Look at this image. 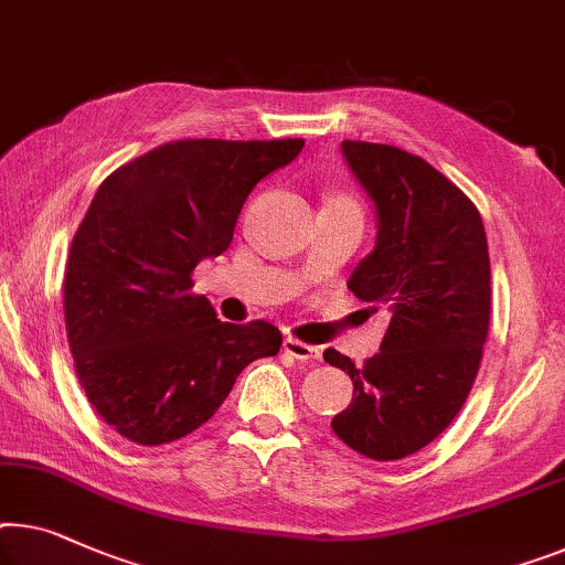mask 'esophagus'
I'll use <instances>...</instances> for the list:
<instances>
[{"label":"esophagus","mask_w":565,"mask_h":565,"mask_svg":"<svg viewBox=\"0 0 565 565\" xmlns=\"http://www.w3.org/2000/svg\"><path fill=\"white\" fill-rule=\"evenodd\" d=\"M284 350L289 352L291 358L305 360V363H309V360H319V348H315V344L301 342V340H297V337H286Z\"/></svg>","instance_id":"obj_1"}]
</instances>
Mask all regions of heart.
Returning a JSON list of instances; mask_svg holds the SVG:
<instances>
[{"label":"heart","mask_w":565,"mask_h":565,"mask_svg":"<svg viewBox=\"0 0 565 565\" xmlns=\"http://www.w3.org/2000/svg\"><path fill=\"white\" fill-rule=\"evenodd\" d=\"M327 205H350V207H358V202L352 200L350 195H332L327 200Z\"/></svg>","instance_id":"1"}]
</instances>
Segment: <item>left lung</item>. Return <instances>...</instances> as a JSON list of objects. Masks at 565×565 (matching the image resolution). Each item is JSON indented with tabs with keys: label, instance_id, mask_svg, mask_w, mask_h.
<instances>
[{
	"label": "left lung",
	"instance_id": "1",
	"mask_svg": "<svg viewBox=\"0 0 565 565\" xmlns=\"http://www.w3.org/2000/svg\"><path fill=\"white\" fill-rule=\"evenodd\" d=\"M342 151L377 210L375 250L348 286L388 309L391 324L363 367L324 350L355 385L332 431L367 459L395 461L431 444L475 385L490 330V250L475 202L426 159L350 139Z\"/></svg>",
	"mask_w": 565,
	"mask_h": 565
}]
</instances>
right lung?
<instances>
[{"label":"right lung","mask_w":565,"mask_h":565,"mask_svg":"<svg viewBox=\"0 0 565 565\" xmlns=\"http://www.w3.org/2000/svg\"><path fill=\"white\" fill-rule=\"evenodd\" d=\"M305 139H180L100 182L73 235L63 311L75 375L96 414L141 446L182 439L241 370L281 348L264 319L221 322L192 271L231 246L258 180Z\"/></svg>","instance_id":"add662e5"}]
</instances>
